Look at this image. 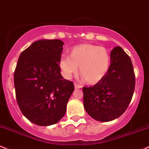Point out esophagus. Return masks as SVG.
I'll return each mask as SVG.
<instances>
[{
  "label": "esophagus",
  "instance_id": "esophagus-1",
  "mask_svg": "<svg viewBox=\"0 0 149 149\" xmlns=\"http://www.w3.org/2000/svg\"><path fill=\"white\" fill-rule=\"evenodd\" d=\"M74 88H80L82 87V86H81V85L77 84H76V83H74Z\"/></svg>",
  "mask_w": 149,
  "mask_h": 149
}]
</instances>
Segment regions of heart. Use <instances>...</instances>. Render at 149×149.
<instances>
[{
    "instance_id": "1",
    "label": "heart",
    "mask_w": 149,
    "mask_h": 149,
    "mask_svg": "<svg viewBox=\"0 0 149 149\" xmlns=\"http://www.w3.org/2000/svg\"><path fill=\"white\" fill-rule=\"evenodd\" d=\"M70 57L63 56L59 61L62 75L70 79L79 71L86 82L93 84L106 74L110 66V55L102 46L83 43L74 46L70 52Z\"/></svg>"
}]
</instances>
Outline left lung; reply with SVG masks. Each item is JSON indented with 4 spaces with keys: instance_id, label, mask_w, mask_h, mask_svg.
<instances>
[{
    "instance_id": "obj_1",
    "label": "left lung",
    "mask_w": 149,
    "mask_h": 149,
    "mask_svg": "<svg viewBox=\"0 0 149 149\" xmlns=\"http://www.w3.org/2000/svg\"><path fill=\"white\" fill-rule=\"evenodd\" d=\"M111 65L104 77L94 86L83 87L84 106L94 120L109 122L124 113L135 87L131 59L120 46L111 53Z\"/></svg>"
}]
</instances>
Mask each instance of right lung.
I'll return each mask as SVG.
<instances>
[{"label": "right lung", "instance_id": "add662e5", "mask_svg": "<svg viewBox=\"0 0 149 149\" xmlns=\"http://www.w3.org/2000/svg\"><path fill=\"white\" fill-rule=\"evenodd\" d=\"M64 43L38 40L19 57L14 72L16 99L22 114L39 126L56 124L65 114L74 91L72 81L62 77L59 61Z\"/></svg>", "mask_w": 149, "mask_h": 149}]
</instances>
